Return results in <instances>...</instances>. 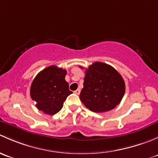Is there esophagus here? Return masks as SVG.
<instances>
[{
    "label": "esophagus",
    "mask_w": 158,
    "mask_h": 158,
    "mask_svg": "<svg viewBox=\"0 0 158 158\" xmlns=\"http://www.w3.org/2000/svg\"><path fill=\"white\" fill-rule=\"evenodd\" d=\"M75 93H76V95H79V93H80V89H76V91H75Z\"/></svg>",
    "instance_id": "obj_1"
}]
</instances>
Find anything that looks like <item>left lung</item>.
<instances>
[{
    "instance_id": "8db88e82",
    "label": "left lung",
    "mask_w": 158,
    "mask_h": 158,
    "mask_svg": "<svg viewBox=\"0 0 158 158\" xmlns=\"http://www.w3.org/2000/svg\"><path fill=\"white\" fill-rule=\"evenodd\" d=\"M125 92V82L118 72L106 63L95 62L85 70L79 98L90 111L105 112L120 103Z\"/></svg>"
}]
</instances>
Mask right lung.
Returning a JSON list of instances; mask_svg holds the SVG:
<instances>
[{"label": "right lung", "instance_id": "right-lung-1", "mask_svg": "<svg viewBox=\"0 0 158 158\" xmlns=\"http://www.w3.org/2000/svg\"><path fill=\"white\" fill-rule=\"evenodd\" d=\"M66 70L50 66L40 72L32 82L30 96L36 107L52 115L61 110L68 95L73 93L65 80Z\"/></svg>", "mask_w": 158, "mask_h": 158}]
</instances>
